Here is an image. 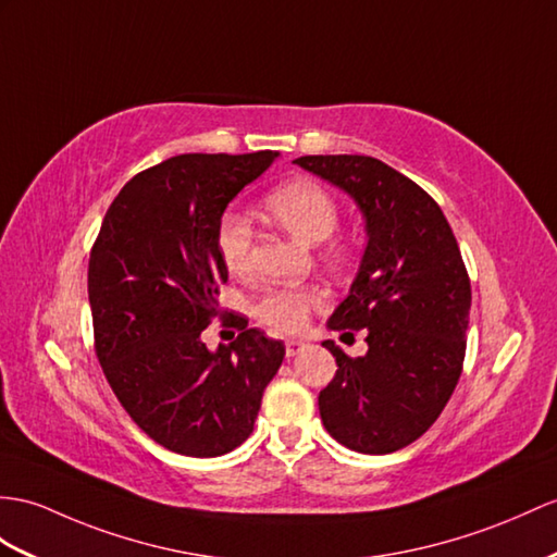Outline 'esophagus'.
Masks as SVG:
<instances>
[{"mask_svg":"<svg viewBox=\"0 0 557 557\" xmlns=\"http://www.w3.org/2000/svg\"><path fill=\"white\" fill-rule=\"evenodd\" d=\"M307 347V343L305 341H286V357L290 359V357H295V355H300V351Z\"/></svg>","mask_w":557,"mask_h":557,"instance_id":"obj_1","label":"esophagus"}]
</instances>
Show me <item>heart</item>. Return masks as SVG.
I'll use <instances>...</instances> for the list:
<instances>
[{
    "mask_svg": "<svg viewBox=\"0 0 557 557\" xmlns=\"http://www.w3.org/2000/svg\"><path fill=\"white\" fill-rule=\"evenodd\" d=\"M264 208L278 226L286 228L297 240H323V260L331 267H345L351 257V240L333 236L341 220L337 200L323 184L314 180H290L276 186L264 198ZM216 252L224 267L236 276H248L252 271V226L248 216L226 210L216 222ZM321 305V295L311 288H276L260 297L255 305V317L278 333H297L309 319V311Z\"/></svg>",
    "mask_w": 557,
    "mask_h": 557,
    "instance_id": "heart-1",
    "label": "heart"
}]
</instances>
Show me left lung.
Instances as JSON below:
<instances>
[{
	"instance_id": "1",
	"label": "left lung",
	"mask_w": 557,
	"mask_h": 557,
	"mask_svg": "<svg viewBox=\"0 0 557 557\" xmlns=\"http://www.w3.org/2000/svg\"><path fill=\"white\" fill-rule=\"evenodd\" d=\"M295 165L357 202L366 250L331 331H366L319 395L329 435L359 454H392L435 423L463 369L470 278L442 208L409 176L371 156H302Z\"/></svg>"
}]
</instances>
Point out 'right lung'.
<instances>
[{"instance_id": "obj_1", "label": "right lung", "mask_w": 557, "mask_h": 557, "mask_svg": "<svg viewBox=\"0 0 557 557\" xmlns=\"http://www.w3.org/2000/svg\"><path fill=\"white\" fill-rule=\"evenodd\" d=\"M276 158L162 160L122 186L91 248L87 288L106 381L134 423L174 454L212 458L246 442L286 357L281 341L243 319L236 341L214 351L200 337L228 278L216 222Z\"/></svg>"}]
</instances>
